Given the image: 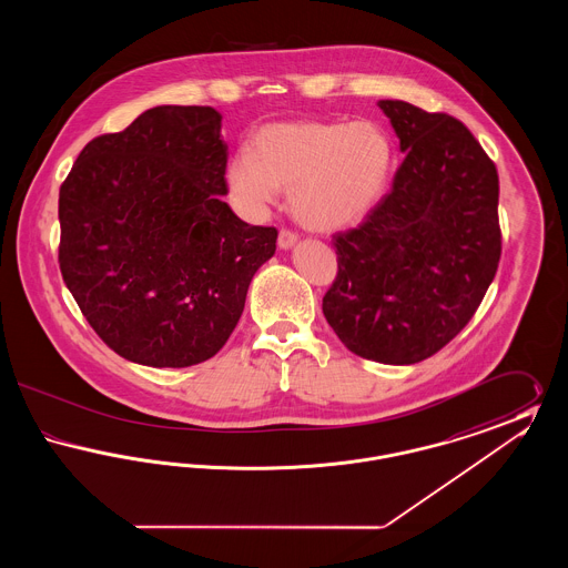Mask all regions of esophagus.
I'll use <instances>...</instances> for the list:
<instances>
[{"mask_svg": "<svg viewBox=\"0 0 568 568\" xmlns=\"http://www.w3.org/2000/svg\"><path fill=\"white\" fill-rule=\"evenodd\" d=\"M296 243L297 236L294 232H290V230H281V232H278V246H281V248L287 251V248H292Z\"/></svg>", "mask_w": 568, "mask_h": 568, "instance_id": "1", "label": "esophagus"}]
</instances>
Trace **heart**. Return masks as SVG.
<instances>
[{
  "label": "heart",
  "instance_id": "heart-1",
  "mask_svg": "<svg viewBox=\"0 0 568 568\" xmlns=\"http://www.w3.org/2000/svg\"><path fill=\"white\" fill-rule=\"evenodd\" d=\"M389 135L373 121H297L264 128L253 153L227 165V187L251 215H264L290 191L292 213L317 232L359 223L383 197L392 174Z\"/></svg>",
  "mask_w": 568,
  "mask_h": 568
}]
</instances>
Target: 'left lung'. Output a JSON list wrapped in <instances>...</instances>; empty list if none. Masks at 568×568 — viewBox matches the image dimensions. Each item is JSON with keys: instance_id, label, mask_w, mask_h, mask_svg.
<instances>
[{"instance_id": "8db88e82", "label": "left lung", "mask_w": 568, "mask_h": 568, "mask_svg": "<svg viewBox=\"0 0 568 568\" xmlns=\"http://www.w3.org/2000/svg\"><path fill=\"white\" fill-rule=\"evenodd\" d=\"M378 109L405 160L366 219L332 236L338 274L324 315L349 352L403 366L456 338L494 281L498 172L458 119L403 100Z\"/></svg>"}]
</instances>
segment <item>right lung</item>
I'll list each match as a JSON object with an SVG mask.
<instances>
[{"mask_svg": "<svg viewBox=\"0 0 568 568\" xmlns=\"http://www.w3.org/2000/svg\"><path fill=\"white\" fill-rule=\"evenodd\" d=\"M227 144L211 106H158L93 138L59 190V268L121 357L185 368L213 357L276 251L221 200Z\"/></svg>", "mask_w": 568, "mask_h": 568, "instance_id": "1", "label": "right lung"}]
</instances>
